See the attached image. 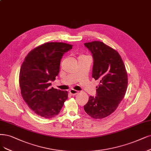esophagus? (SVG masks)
<instances>
[{
  "instance_id": "1",
  "label": "esophagus",
  "mask_w": 151,
  "mask_h": 151,
  "mask_svg": "<svg viewBox=\"0 0 151 151\" xmlns=\"http://www.w3.org/2000/svg\"><path fill=\"white\" fill-rule=\"evenodd\" d=\"M69 91H70V93L72 94V95H75V94L78 93V91L73 90V89H71V90H70Z\"/></svg>"
}]
</instances>
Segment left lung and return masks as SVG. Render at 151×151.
I'll list each match as a JSON object with an SVG mask.
<instances>
[{"label":"left lung","instance_id":"left-lung-1","mask_svg":"<svg viewBox=\"0 0 151 151\" xmlns=\"http://www.w3.org/2000/svg\"><path fill=\"white\" fill-rule=\"evenodd\" d=\"M93 58L92 77L99 80L96 96H90L84 106L85 112L94 119H103L118 108L127 86V75L121 56L104 43H84Z\"/></svg>","mask_w":151,"mask_h":151}]
</instances>
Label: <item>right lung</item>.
<instances>
[{
    "instance_id": "right-lung-1",
    "label": "right lung",
    "mask_w": 151,
    "mask_h": 151,
    "mask_svg": "<svg viewBox=\"0 0 151 151\" xmlns=\"http://www.w3.org/2000/svg\"><path fill=\"white\" fill-rule=\"evenodd\" d=\"M72 45L61 42L44 43L27 55L22 65L19 84L22 96L37 114L52 118L59 114L68 92L51 88L60 71V61Z\"/></svg>"
}]
</instances>
